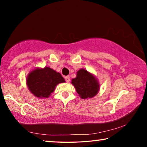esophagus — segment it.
I'll return each instance as SVG.
<instances>
[{"label":"esophagus","instance_id":"34e87169","mask_svg":"<svg viewBox=\"0 0 147 147\" xmlns=\"http://www.w3.org/2000/svg\"><path fill=\"white\" fill-rule=\"evenodd\" d=\"M65 81L67 82H69V81H70V76H67L65 77Z\"/></svg>","mask_w":147,"mask_h":147}]
</instances>
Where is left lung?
I'll return each mask as SVG.
<instances>
[{
  "mask_svg": "<svg viewBox=\"0 0 147 147\" xmlns=\"http://www.w3.org/2000/svg\"><path fill=\"white\" fill-rule=\"evenodd\" d=\"M71 83L81 98H93L99 91V83L93 74L84 69L77 71L76 77L72 79Z\"/></svg>",
  "mask_w": 147,
  "mask_h": 147,
  "instance_id": "8db88e82",
  "label": "left lung"
}]
</instances>
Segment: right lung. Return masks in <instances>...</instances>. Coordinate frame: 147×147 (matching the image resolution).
Wrapping results in <instances>:
<instances>
[{
  "label": "right lung",
  "instance_id": "right-lung-1",
  "mask_svg": "<svg viewBox=\"0 0 147 147\" xmlns=\"http://www.w3.org/2000/svg\"><path fill=\"white\" fill-rule=\"evenodd\" d=\"M61 74L45 67L43 69L36 68L28 74L26 85L30 91L38 98H48L53 93L56 86L65 82Z\"/></svg>",
  "mask_w": 147,
  "mask_h": 147
}]
</instances>
